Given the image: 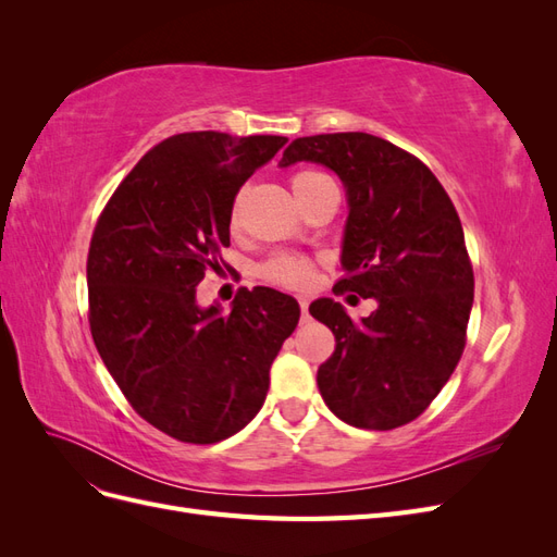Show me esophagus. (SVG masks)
I'll list each match as a JSON object with an SVG mask.
<instances>
[{"label": "esophagus", "instance_id": "obj_1", "mask_svg": "<svg viewBox=\"0 0 557 557\" xmlns=\"http://www.w3.org/2000/svg\"><path fill=\"white\" fill-rule=\"evenodd\" d=\"M299 309H301V318H309V301L299 299Z\"/></svg>", "mask_w": 557, "mask_h": 557}]
</instances>
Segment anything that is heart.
<instances>
[{
	"instance_id": "1",
	"label": "heart",
	"mask_w": 557,
	"mask_h": 557,
	"mask_svg": "<svg viewBox=\"0 0 557 557\" xmlns=\"http://www.w3.org/2000/svg\"><path fill=\"white\" fill-rule=\"evenodd\" d=\"M293 190L299 199V205H307L311 197H315L320 190L332 188L334 181L318 172V170H299L290 178ZM239 205L242 197H234L232 209H230V225L237 227L239 225ZM260 274L264 281L281 285V288H290V290H307L313 283V262L305 256H297V252H278V256L269 258Z\"/></svg>"
}]
</instances>
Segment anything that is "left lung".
Instances as JSON below:
<instances>
[{"mask_svg": "<svg viewBox=\"0 0 557 557\" xmlns=\"http://www.w3.org/2000/svg\"><path fill=\"white\" fill-rule=\"evenodd\" d=\"M301 160L330 166L348 195L334 293L379 301L358 323L334 299L309 307L336 342L318 367V391L352 428L407 425L440 395L467 344L474 269L458 211L428 164L374 134L299 137L281 166Z\"/></svg>", "mask_w": 557, "mask_h": 557, "instance_id": "8db88e82", "label": "left lung"}]
</instances>
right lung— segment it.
<instances>
[{"label":"right lung","instance_id":"1","mask_svg":"<svg viewBox=\"0 0 557 557\" xmlns=\"http://www.w3.org/2000/svg\"><path fill=\"white\" fill-rule=\"evenodd\" d=\"M285 141L174 134L134 164L95 225V346L132 409L178 442L215 444L246 428L297 327L299 305L272 288L239 290L230 313L195 297L209 269L221 272L234 197Z\"/></svg>","mask_w":557,"mask_h":557}]
</instances>
